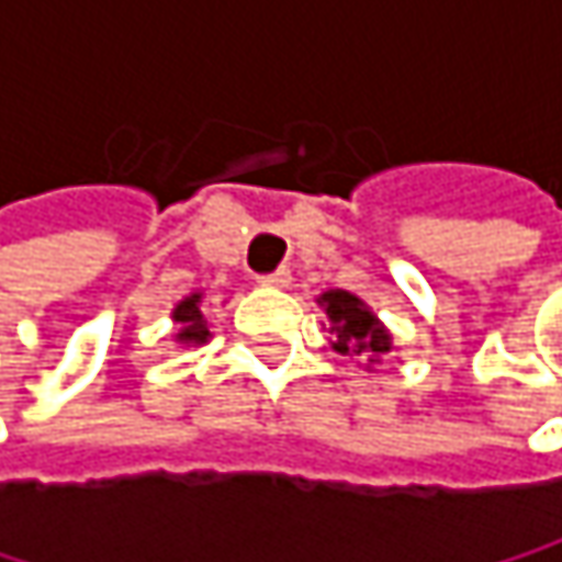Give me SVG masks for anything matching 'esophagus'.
Here are the masks:
<instances>
[{
	"mask_svg": "<svg viewBox=\"0 0 562 562\" xmlns=\"http://www.w3.org/2000/svg\"><path fill=\"white\" fill-rule=\"evenodd\" d=\"M260 282H263V285H289V282H292V273H289V270H285V267H280V270H273V273H267V277H260Z\"/></svg>",
	"mask_w": 562,
	"mask_h": 562,
	"instance_id": "1",
	"label": "esophagus"
}]
</instances>
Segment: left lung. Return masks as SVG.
Instances as JSON below:
<instances>
[{"label": "left lung", "instance_id": "8db88e82", "mask_svg": "<svg viewBox=\"0 0 562 562\" xmlns=\"http://www.w3.org/2000/svg\"><path fill=\"white\" fill-rule=\"evenodd\" d=\"M322 302H325V312L331 318V331H335L331 348L338 355H364V351L384 355V351H391V335L378 325V318L371 315V308L358 295L335 289V292H325Z\"/></svg>", "mask_w": 562, "mask_h": 562}]
</instances>
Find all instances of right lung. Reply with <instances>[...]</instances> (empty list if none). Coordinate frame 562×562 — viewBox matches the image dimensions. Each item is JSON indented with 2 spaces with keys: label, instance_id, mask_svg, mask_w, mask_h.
<instances>
[{
  "label": "right lung",
  "instance_id": "obj_1",
  "mask_svg": "<svg viewBox=\"0 0 562 562\" xmlns=\"http://www.w3.org/2000/svg\"><path fill=\"white\" fill-rule=\"evenodd\" d=\"M198 302H201V295H191V299H184L178 308H175V318L181 322V331H178V341H184V345H204L207 341V322H204V315H201V308H198Z\"/></svg>",
  "mask_w": 562,
  "mask_h": 562
}]
</instances>
